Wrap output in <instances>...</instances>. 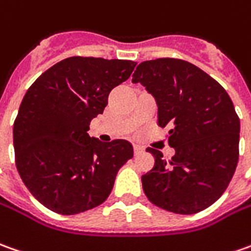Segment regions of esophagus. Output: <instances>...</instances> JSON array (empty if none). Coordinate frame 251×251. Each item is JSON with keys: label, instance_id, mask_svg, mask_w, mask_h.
I'll return each mask as SVG.
<instances>
[{"label": "esophagus", "instance_id": "obj_1", "mask_svg": "<svg viewBox=\"0 0 251 251\" xmlns=\"http://www.w3.org/2000/svg\"><path fill=\"white\" fill-rule=\"evenodd\" d=\"M145 152V148L141 145H134V153H135V156H139V154H142V153Z\"/></svg>", "mask_w": 251, "mask_h": 251}]
</instances>
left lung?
Listing matches in <instances>:
<instances>
[{"label":"left lung","mask_w":251,"mask_h":251,"mask_svg":"<svg viewBox=\"0 0 251 251\" xmlns=\"http://www.w3.org/2000/svg\"><path fill=\"white\" fill-rule=\"evenodd\" d=\"M132 82H141L157 103V124L169 127L176 154L148 148L153 169L142 188L154 206L176 214H195L221 198L239 159L240 122L229 95L213 77L174 58L146 60Z\"/></svg>","instance_id":"obj_1"}]
</instances>
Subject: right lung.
I'll return each instance as SVG.
<instances>
[{
	"mask_svg": "<svg viewBox=\"0 0 251 251\" xmlns=\"http://www.w3.org/2000/svg\"><path fill=\"white\" fill-rule=\"evenodd\" d=\"M135 62L72 56L50 67L22 100L13 123L15 163L41 204L73 216L102 204L123 164L134 156L126 139L88 135L109 92L128 78Z\"/></svg>",
	"mask_w": 251,
	"mask_h": 251,
	"instance_id": "1",
	"label": "right lung"
}]
</instances>
